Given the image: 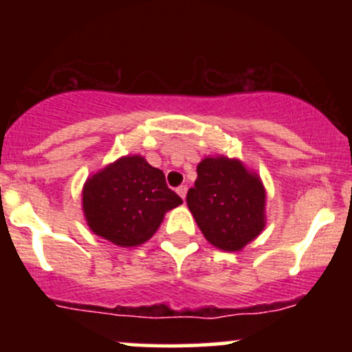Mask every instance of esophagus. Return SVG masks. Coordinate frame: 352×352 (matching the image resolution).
<instances>
[{
	"label": "esophagus",
	"instance_id": "34e87169",
	"mask_svg": "<svg viewBox=\"0 0 352 352\" xmlns=\"http://www.w3.org/2000/svg\"><path fill=\"white\" fill-rule=\"evenodd\" d=\"M177 193L182 197V200H185V197H187V187H185V185H180V187L177 188Z\"/></svg>",
	"mask_w": 352,
	"mask_h": 352
}]
</instances>
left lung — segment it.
Returning <instances> with one entry per match:
<instances>
[{"label": "left lung", "mask_w": 352, "mask_h": 352, "mask_svg": "<svg viewBox=\"0 0 352 352\" xmlns=\"http://www.w3.org/2000/svg\"><path fill=\"white\" fill-rule=\"evenodd\" d=\"M187 205L208 243L240 252L266 225V190L256 172L238 159L205 157L197 165Z\"/></svg>", "instance_id": "obj_1"}]
</instances>
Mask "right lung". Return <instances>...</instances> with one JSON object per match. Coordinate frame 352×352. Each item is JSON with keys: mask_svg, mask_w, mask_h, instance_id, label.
Listing matches in <instances>:
<instances>
[{"mask_svg": "<svg viewBox=\"0 0 352 352\" xmlns=\"http://www.w3.org/2000/svg\"><path fill=\"white\" fill-rule=\"evenodd\" d=\"M182 199L160 168L142 155H124L91 175L82 187V212L94 235L122 248L151 240Z\"/></svg>", "mask_w": 352, "mask_h": 352, "instance_id": "add662e5", "label": "right lung"}]
</instances>
